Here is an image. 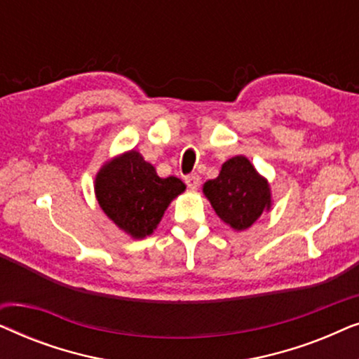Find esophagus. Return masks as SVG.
<instances>
[{
  "mask_svg": "<svg viewBox=\"0 0 359 359\" xmlns=\"http://www.w3.org/2000/svg\"><path fill=\"white\" fill-rule=\"evenodd\" d=\"M184 183L188 184V188H191V189H198L199 183H201V178L198 175H189V176H186V178H184Z\"/></svg>",
  "mask_w": 359,
  "mask_h": 359,
  "instance_id": "1",
  "label": "esophagus"
}]
</instances>
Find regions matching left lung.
<instances>
[{
    "mask_svg": "<svg viewBox=\"0 0 359 359\" xmlns=\"http://www.w3.org/2000/svg\"><path fill=\"white\" fill-rule=\"evenodd\" d=\"M215 214L235 230H245L271 205L266 180L245 156L225 161L220 175L204 184Z\"/></svg>",
    "mask_w": 359,
    "mask_h": 359,
    "instance_id": "8db88e82",
    "label": "left lung"
}]
</instances>
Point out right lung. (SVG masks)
Instances as JSON below:
<instances>
[{
  "instance_id": "right-lung-1",
  "label": "right lung",
  "mask_w": 359,
  "mask_h": 359,
  "mask_svg": "<svg viewBox=\"0 0 359 359\" xmlns=\"http://www.w3.org/2000/svg\"><path fill=\"white\" fill-rule=\"evenodd\" d=\"M95 189L107 217L134 238H144L154 232L171 199L186 186L175 176L160 178L139 151L130 150L102 166Z\"/></svg>"
}]
</instances>
